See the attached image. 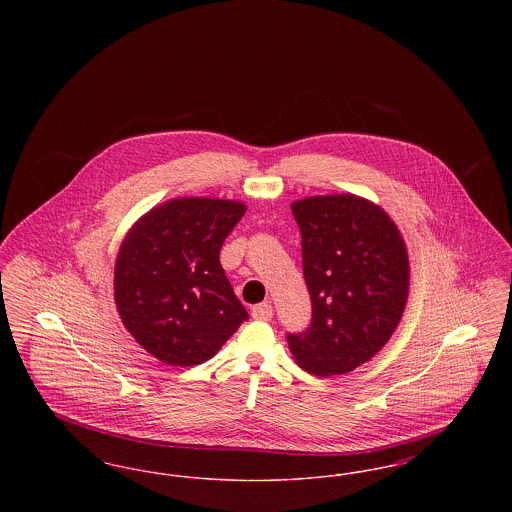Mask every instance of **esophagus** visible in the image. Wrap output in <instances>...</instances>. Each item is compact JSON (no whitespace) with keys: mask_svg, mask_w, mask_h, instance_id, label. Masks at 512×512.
Returning <instances> with one entry per match:
<instances>
[{"mask_svg":"<svg viewBox=\"0 0 512 512\" xmlns=\"http://www.w3.org/2000/svg\"><path fill=\"white\" fill-rule=\"evenodd\" d=\"M272 305L270 303H259V305H255L253 309H251V317L255 318V320H261V322H267L272 318Z\"/></svg>","mask_w":512,"mask_h":512,"instance_id":"obj_1","label":"esophagus"}]
</instances>
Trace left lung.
Returning <instances> with one entry per match:
<instances>
[{"instance_id": "obj_1", "label": "left lung", "mask_w": 512, "mask_h": 512, "mask_svg": "<svg viewBox=\"0 0 512 512\" xmlns=\"http://www.w3.org/2000/svg\"><path fill=\"white\" fill-rule=\"evenodd\" d=\"M313 318L288 334L295 363L328 378L370 361L395 332L409 297V255L390 215L353 194L293 201Z\"/></svg>"}]
</instances>
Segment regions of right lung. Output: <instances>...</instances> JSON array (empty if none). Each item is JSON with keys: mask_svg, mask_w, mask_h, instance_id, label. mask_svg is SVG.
I'll use <instances>...</instances> for the list:
<instances>
[{"mask_svg": "<svg viewBox=\"0 0 512 512\" xmlns=\"http://www.w3.org/2000/svg\"><path fill=\"white\" fill-rule=\"evenodd\" d=\"M244 213L240 201L180 197L128 230L115 263V303L124 328L161 363L209 361L249 318L219 259Z\"/></svg>", "mask_w": 512, "mask_h": 512, "instance_id": "add662e5", "label": "right lung"}]
</instances>
